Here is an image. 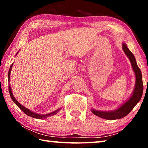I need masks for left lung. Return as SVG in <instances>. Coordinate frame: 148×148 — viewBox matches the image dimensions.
Listing matches in <instances>:
<instances>
[{"instance_id":"left-lung-1","label":"left lung","mask_w":148,"mask_h":148,"mask_svg":"<svg viewBox=\"0 0 148 148\" xmlns=\"http://www.w3.org/2000/svg\"><path fill=\"white\" fill-rule=\"evenodd\" d=\"M122 49L125 54L127 55V56L129 57L130 61H131L132 69H133L135 75H136V86H135L133 95H132L130 99L116 111L101 112L92 110V112L93 114L100 117H102V118L108 120L121 119L126 116L127 115H128L131 112V110L134 108V107L136 106L138 102L140 101L142 96V93H143L144 87L143 82H142V72L136 64V61L134 55L129 49L126 44L124 43L123 44Z\"/></svg>"}]
</instances>
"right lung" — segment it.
Wrapping results in <instances>:
<instances>
[{
  "mask_svg": "<svg viewBox=\"0 0 148 148\" xmlns=\"http://www.w3.org/2000/svg\"><path fill=\"white\" fill-rule=\"evenodd\" d=\"M12 64H11L10 66V68L9 69V71H8V81L10 79V72H11V70H12ZM8 89H9V92H10V95L11 97V99H12V101H14V103H16V104L17 105V106H18L20 109H21L22 111H23L25 114H27V116H29L30 117H34V118H36V119H46V117H49V116H53V115L56 114L57 112H58L60 109L59 110H57L55 112H51V113H49L48 114H46V115H40V114H36V113H34V112H32L31 111H30L29 110H28L27 108L24 107L23 106H22V105L19 103V102H18V101H17V100L15 99V97H14L13 94H12V90H11V87L9 86L8 87Z\"/></svg>",
  "mask_w": 148,
  "mask_h": 148,
  "instance_id": "obj_1",
  "label": "right lung"
}]
</instances>
